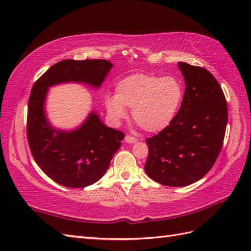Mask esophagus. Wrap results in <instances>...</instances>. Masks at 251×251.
I'll return each mask as SVG.
<instances>
[{"label": "esophagus", "instance_id": "34e87169", "mask_svg": "<svg viewBox=\"0 0 251 251\" xmlns=\"http://www.w3.org/2000/svg\"><path fill=\"white\" fill-rule=\"evenodd\" d=\"M125 141L127 142V143H135V142H137V139L135 137H132V136H126L125 137Z\"/></svg>", "mask_w": 251, "mask_h": 251}]
</instances>
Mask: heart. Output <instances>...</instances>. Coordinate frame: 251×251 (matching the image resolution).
<instances>
[{"instance_id": "obj_1", "label": "heart", "mask_w": 251, "mask_h": 251, "mask_svg": "<svg viewBox=\"0 0 251 251\" xmlns=\"http://www.w3.org/2000/svg\"><path fill=\"white\" fill-rule=\"evenodd\" d=\"M115 95H108L104 103L115 121L127 116L126 108L143 130L158 132L173 122L183 98L182 85L173 76L159 77L137 73L116 84Z\"/></svg>"}]
</instances>
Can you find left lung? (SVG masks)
I'll use <instances>...</instances> for the list:
<instances>
[{"mask_svg": "<svg viewBox=\"0 0 251 251\" xmlns=\"http://www.w3.org/2000/svg\"><path fill=\"white\" fill-rule=\"evenodd\" d=\"M185 92L166 128L148 138L147 175L168 186H185L214 166L225 140L227 105L217 79L204 68L179 62Z\"/></svg>", "mask_w": 251, "mask_h": 251, "instance_id": "obj_1", "label": "left lung"}]
</instances>
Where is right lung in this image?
I'll return each instance as SVG.
<instances>
[{
  "label": "right lung",
  "mask_w": 251,
  "mask_h": 251,
  "mask_svg": "<svg viewBox=\"0 0 251 251\" xmlns=\"http://www.w3.org/2000/svg\"><path fill=\"white\" fill-rule=\"evenodd\" d=\"M113 65L108 60H72L55 63L34 83L26 116V137L40 168L58 184L85 188L102 178L121 147L124 132L106 127L92 112L78 128H54L45 114V99L54 85L75 82L99 88Z\"/></svg>",
  "instance_id": "add662e5"
}]
</instances>
